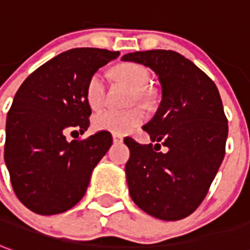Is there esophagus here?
Wrapping results in <instances>:
<instances>
[{
  "mask_svg": "<svg viewBox=\"0 0 250 250\" xmlns=\"http://www.w3.org/2000/svg\"><path fill=\"white\" fill-rule=\"evenodd\" d=\"M113 140H114V143H121L122 140H124V136L121 135H113Z\"/></svg>",
  "mask_w": 250,
  "mask_h": 250,
  "instance_id": "1",
  "label": "esophagus"
}]
</instances>
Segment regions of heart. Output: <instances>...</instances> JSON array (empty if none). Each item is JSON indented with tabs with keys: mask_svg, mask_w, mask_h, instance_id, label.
Returning <instances> with one entry per match:
<instances>
[{
	"mask_svg": "<svg viewBox=\"0 0 250 250\" xmlns=\"http://www.w3.org/2000/svg\"><path fill=\"white\" fill-rule=\"evenodd\" d=\"M115 77L126 84L128 87L136 91L135 98L143 106H148L151 103V95L147 87L151 82L149 70L140 63H120L114 69ZM106 96V82L104 76L101 72H96L89 77L85 88V101L91 108L102 107ZM144 121V113L140 108H130L125 111L107 108L98 113L94 118V125L99 130H107L115 135H124L132 132Z\"/></svg>",
	"mask_w": 250,
	"mask_h": 250,
	"instance_id": "1",
	"label": "heart"
}]
</instances>
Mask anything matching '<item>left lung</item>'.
I'll use <instances>...</instances> for the list:
<instances>
[{
  "mask_svg": "<svg viewBox=\"0 0 250 250\" xmlns=\"http://www.w3.org/2000/svg\"><path fill=\"white\" fill-rule=\"evenodd\" d=\"M122 61L142 63L158 76L162 101L143 129L152 144L125 137V166L132 200L148 215L180 220L204 200L225 158L227 120L215 83L173 50L136 51ZM159 142L169 148L163 154Z\"/></svg>",
  "mask_w": 250,
  "mask_h": 250,
  "instance_id": "1",
  "label": "left lung"
}]
</instances>
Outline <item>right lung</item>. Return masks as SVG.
Masks as SVG:
<instances>
[{"label":"right lung","instance_id":"add662e5","mask_svg":"<svg viewBox=\"0 0 250 250\" xmlns=\"http://www.w3.org/2000/svg\"><path fill=\"white\" fill-rule=\"evenodd\" d=\"M118 51L82 47L58 54L31 73L17 89L6 115L3 159L17 199L32 212L56 215L82 200L92 170L111 147L107 130L85 140L91 107L89 77L115 60Z\"/></svg>","mask_w":250,"mask_h":250}]
</instances>
